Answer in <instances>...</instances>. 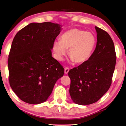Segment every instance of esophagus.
Masks as SVG:
<instances>
[{"mask_svg":"<svg viewBox=\"0 0 126 126\" xmlns=\"http://www.w3.org/2000/svg\"><path fill=\"white\" fill-rule=\"evenodd\" d=\"M69 68H68V67H65V69H64V73L65 74H67L69 72Z\"/></svg>","mask_w":126,"mask_h":126,"instance_id":"34e87169","label":"esophagus"}]
</instances>
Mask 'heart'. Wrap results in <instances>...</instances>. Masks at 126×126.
<instances>
[{"label":"heart","instance_id":"1","mask_svg":"<svg viewBox=\"0 0 126 126\" xmlns=\"http://www.w3.org/2000/svg\"><path fill=\"white\" fill-rule=\"evenodd\" d=\"M96 38L91 32L74 28L65 32L61 39L54 41L53 50L58 60L63 59L68 49V55L77 63L87 61L92 54Z\"/></svg>","mask_w":126,"mask_h":126}]
</instances>
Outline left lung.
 Here are the masks:
<instances>
[{
	"label": "left lung",
	"instance_id": "left-lung-1",
	"mask_svg": "<svg viewBox=\"0 0 126 126\" xmlns=\"http://www.w3.org/2000/svg\"><path fill=\"white\" fill-rule=\"evenodd\" d=\"M95 28L97 41L94 51L87 61L68 72L69 94L78 105L98 101L111 86L115 69L117 57L112 39L106 31Z\"/></svg>",
	"mask_w": 126,
	"mask_h": 126
}]
</instances>
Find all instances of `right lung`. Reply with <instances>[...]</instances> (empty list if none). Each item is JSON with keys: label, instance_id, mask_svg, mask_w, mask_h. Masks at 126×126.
<instances>
[{"label": "right lung", "instance_id": "obj_1", "mask_svg": "<svg viewBox=\"0 0 126 126\" xmlns=\"http://www.w3.org/2000/svg\"><path fill=\"white\" fill-rule=\"evenodd\" d=\"M61 25L31 23L13 39L8 60L9 82L18 98L30 104L46 101L64 69L52 57L51 49Z\"/></svg>", "mask_w": 126, "mask_h": 126}]
</instances>
